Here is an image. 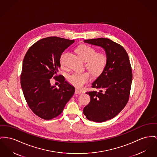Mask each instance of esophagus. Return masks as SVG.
<instances>
[{
	"mask_svg": "<svg viewBox=\"0 0 157 157\" xmlns=\"http://www.w3.org/2000/svg\"><path fill=\"white\" fill-rule=\"evenodd\" d=\"M75 94H81V91L79 90H78V89H75Z\"/></svg>",
	"mask_w": 157,
	"mask_h": 157,
	"instance_id": "34e87169",
	"label": "esophagus"
}]
</instances>
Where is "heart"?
Segmentation results:
<instances>
[{
  "label": "heart",
  "instance_id": "1",
  "mask_svg": "<svg viewBox=\"0 0 157 157\" xmlns=\"http://www.w3.org/2000/svg\"><path fill=\"white\" fill-rule=\"evenodd\" d=\"M78 55L84 61L85 66L93 76L100 75L104 71L107 62L106 56L102 53H96V50L91 47L82 44L78 47L76 50ZM66 53H63L60 57V63L64 65V58ZM89 72H75L68 76V81L76 88H82L91 79Z\"/></svg>",
  "mask_w": 157,
  "mask_h": 157
}]
</instances>
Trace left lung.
Wrapping results in <instances>:
<instances>
[{
  "instance_id": "8db88e82",
  "label": "left lung",
  "mask_w": 157,
  "mask_h": 157,
  "mask_svg": "<svg viewBox=\"0 0 157 157\" xmlns=\"http://www.w3.org/2000/svg\"><path fill=\"white\" fill-rule=\"evenodd\" d=\"M84 42L101 47L107 56L104 71L92 83L96 91L86 92L91 101L83 110L88 120L104 122L116 116L129 100L132 81L129 56L123 47L108 38L85 40Z\"/></svg>"
}]
</instances>
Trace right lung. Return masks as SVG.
Instances as JSON below:
<instances>
[{
  "instance_id": "add662e5",
  "label": "right lung",
  "mask_w": 157,
  "mask_h": 157,
  "mask_svg": "<svg viewBox=\"0 0 157 157\" xmlns=\"http://www.w3.org/2000/svg\"><path fill=\"white\" fill-rule=\"evenodd\" d=\"M74 41L57 37L44 38L30 47L24 57L21 75L23 94L30 109L44 120L60 114L74 95V86L63 76L58 78L57 73L60 56ZM52 77L60 82L59 89L51 85Z\"/></svg>"
}]
</instances>
